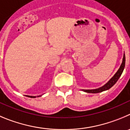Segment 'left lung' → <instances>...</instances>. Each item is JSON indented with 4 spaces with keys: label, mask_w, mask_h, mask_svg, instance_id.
Wrapping results in <instances>:
<instances>
[{
    "label": "left lung",
    "mask_w": 130,
    "mask_h": 130,
    "mask_svg": "<svg viewBox=\"0 0 130 130\" xmlns=\"http://www.w3.org/2000/svg\"><path fill=\"white\" fill-rule=\"evenodd\" d=\"M125 61H126V58H125V54H124L123 56V60H122V63L120 65L119 69L118 70L117 72H116V74L112 77L111 79L106 84H105L104 86H102V87H100L99 89H91V90H87V89H83V91L86 92V93H100V92H102L104 91H106V90L109 89H110L111 87L115 85V84L117 82V80L119 79V78H120V76L122 74V72H123V70L124 69L125 67Z\"/></svg>",
    "instance_id": "left-lung-1"
}]
</instances>
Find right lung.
I'll list each match as a JSON object with an SVG mask.
<instances>
[{
	"instance_id": "obj_1",
	"label": "right lung",
	"mask_w": 130,
	"mask_h": 130,
	"mask_svg": "<svg viewBox=\"0 0 130 130\" xmlns=\"http://www.w3.org/2000/svg\"><path fill=\"white\" fill-rule=\"evenodd\" d=\"M28 97H30V98H36V96H26Z\"/></svg>"
}]
</instances>
